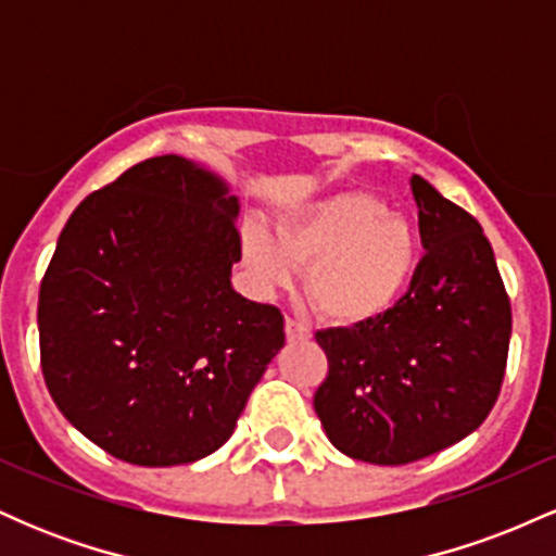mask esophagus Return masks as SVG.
Masks as SVG:
<instances>
[{
  "label": "esophagus",
  "instance_id": "esophagus-1",
  "mask_svg": "<svg viewBox=\"0 0 556 556\" xmlns=\"http://www.w3.org/2000/svg\"><path fill=\"white\" fill-rule=\"evenodd\" d=\"M285 334L290 342H305L311 340V329L303 327V324L295 321V318H287L285 321Z\"/></svg>",
  "mask_w": 556,
  "mask_h": 556
}]
</instances>
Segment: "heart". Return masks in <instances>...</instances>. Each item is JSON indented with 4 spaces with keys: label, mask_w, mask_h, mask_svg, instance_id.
I'll use <instances>...</instances> for the list:
<instances>
[{
    "label": "heart",
    "mask_w": 556,
    "mask_h": 556,
    "mask_svg": "<svg viewBox=\"0 0 556 556\" xmlns=\"http://www.w3.org/2000/svg\"><path fill=\"white\" fill-rule=\"evenodd\" d=\"M242 248L266 282L308 269L305 290L324 318L363 324L405 292L418 264V235L381 198L344 190L308 203L277 225V242L258 225L245 227Z\"/></svg>",
    "instance_id": "heart-1"
}]
</instances>
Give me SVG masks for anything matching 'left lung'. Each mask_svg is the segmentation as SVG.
Here are the masks:
<instances>
[{
	"label": "left lung",
	"mask_w": 556,
	"mask_h": 556,
	"mask_svg": "<svg viewBox=\"0 0 556 556\" xmlns=\"http://www.w3.org/2000/svg\"><path fill=\"white\" fill-rule=\"evenodd\" d=\"M426 253L392 308L316 331L327 379L314 394L329 442L353 460L405 465L476 431L500 397L513 308L476 216L410 177Z\"/></svg>",
	"instance_id": "obj_1"
}]
</instances>
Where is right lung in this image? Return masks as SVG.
<instances>
[{
  "mask_svg": "<svg viewBox=\"0 0 556 556\" xmlns=\"http://www.w3.org/2000/svg\"><path fill=\"white\" fill-rule=\"evenodd\" d=\"M238 198L188 159H146L83 198L38 292L60 413L117 460L212 455L285 344L277 305L232 290Z\"/></svg>",
  "mask_w": 556,
  "mask_h": 556,
  "instance_id": "right-lung-1",
  "label": "right lung"
}]
</instances>
